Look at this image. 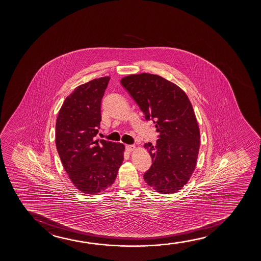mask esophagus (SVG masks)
<instances>
[{
  "label": "esophagus",
  "mask_w": 261,
  "mask_h": 261,
  "mask_svg": "<svg viewBox=\"0 0 261 261\" xmlns=\"http://www.w3.org/2000/svg\"><path fill=\"white\" fill-rule=\"evenodd\" d=\"M125 150L129 151V152H131L133 150H136V145H134V144H131V145H126V146H125Z\"/></svg>",
  "instance_id": "1"
}]
</instances>
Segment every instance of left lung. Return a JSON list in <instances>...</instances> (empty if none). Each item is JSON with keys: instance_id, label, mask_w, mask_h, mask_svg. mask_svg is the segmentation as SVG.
<instances>
[{"instance_id": "8db88e82", "label": "left lung", "mask_w": 261, "mask_h": 261, "mask_svg": "<svg viewBox=\"0 0 261 261\" xmlns=\"http://www.w3.org/2000/svg\"><path fill=\"white\" fill-rule=\"evenodd\" d=\"M120 83L160 133L155 145L144 144L152 164L143 178L157 193L178 192L193 175L200 149V128L189 98L161 75H129Z\"/></svg>"}]
</instances>
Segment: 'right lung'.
<instances>
[{
	"label": "right lung",
	"mask_w": 261,
	"mask_h": 261,
	"mask_svg": "<svg viewBox=\"0 0 261 261\" xmlns=\"http://www.w3.org/2000/svg\"><path fill=\"white\" fill-rule=\"evenodd\" d=\"M110 76L75 87L61 106L55 143L65 171L82 193L95 194L114 182L123 161V143L96 139L101 120L100 101Z\"/></svg>",
	"instance_id": "add662e5"
}]
</instances>
